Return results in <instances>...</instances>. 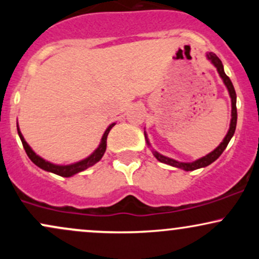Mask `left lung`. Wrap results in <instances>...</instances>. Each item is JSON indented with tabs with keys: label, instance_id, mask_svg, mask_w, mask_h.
I'll return each instance as SVG.
<instances>
[{
	"label": "left lung",
	"instance_id": "8db88e82",
	"mask_svg": "<svg viewBox=\"0 0 259 259\" xmlns=\"http://www.w3.org/2000/svg\"><path fill=\"white\" fill-rule=\"evenodd\" d=\"M207 58L209 59V61L212 62V64L217 68V70H218L219 75H221V78L223 79V81H224L225 86H227V89H228V91H229V95H230V97H231V121H230V127H229V132L227 134V136H225L224 140H223V141L221 142V145H219V146L217 147L214 151H212V152L208 153L207 156L202 157V158L195 160V162H192V163L178 162V160L168 158V157L163 156V154H160L158 152H156V151H153L154 157H156V158L158 159L159 162L165 163V164L171 165V167L184 169V170H186V171L195 170V169L207 167V165H209L210 163L214 162L215 159H218L219 156H221V154L223 153V151H224L225 148H227L229 141H230L231 138H233V135H234V133H235V129H236V121H237L236 92H235L233 82H231V80L229 79V76L227 75V74H225L224 67H223L222 61L218 57H217L215 53L208 52L207 53ZM145 139H146L147 145H150V142H148V139H147V136H146V133H145Z\"/></svg>",
	"mask_w": 259,
	"mask_h": 259
}]
</instances>
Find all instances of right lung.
Returning <instances> with one entry per match:
<instances>
[{"instance_id": "obj_1", "label": "right lung", "mask_w": 259, "mask_h": 259, "mask_svg": "<svg viewBox=\"0 0 259 259\" xmlns=\"http://www.w3.org/2000/svg\"><path fill=\"white\" fill-rule=\"evenodd\" d=\"M114 125H115V123H113L108 127H107L105 134H103L102 139H101V144L99 145V147L95 150L94 153L90 154L88 158L80 160V162L73 163V164H68V165L53 164V163H50V162H47V160H45L44 158H41V157L37 156V154L31 150V147L26 144V141L24 140V138H23L22 133H20L18 125H17V129H18V135H19L20 140H22L23 147H24L26 154H28V157L31 159V162L34 163V164H36L38 168L44 169V170H46V171H51V173L57 174V175H59V177L68 178V177H72V175L76 174V173H80V171L85 170V169L92 167V165L96 164V163L99 162L101 158H102V156L106 152L107 136H108L109 130H111Z\"/></svg>"}]
</instances>
